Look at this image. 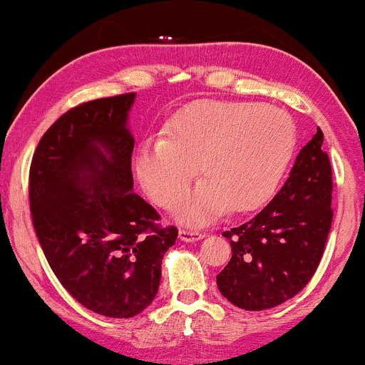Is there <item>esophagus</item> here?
<instances>
[{"mask_svg": "<svg viewBox=\"0 0 365 365\" xmlns=\"http://www.w3.org/2000/svg\"><path fill=\"white\" fill-rule=\"evenodd\" d=\"M205 233L196 230H179V240L186 241V243H192V241H200L205 238Z\"/></svg>", "mask_w": 365, "mask_h": 365, "instance_id": "esophagus-1", "label": "esophagus"}]
</instances>
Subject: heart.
Listing matches in <instances>:
<instances>
[{"label":"heart","instance_id":"obj_1","mask_svg":"<svg viewBox=\"0 0 365 365\" xmlns=\"http://www.w3.org/2000/svg\"><path fill=\"white\" fill-rule=\"evenodd\" d=\"M297 132L290 115L252 102H201L165 125L164 137L139 145L134 165L142 187L159 206L182 195L200 165L203 181L174 206L182 223L202 225L228 210L246 212L269 200L280 184Z\"/></svg>","mask_w":365,"mask_h":365}]
</instances>
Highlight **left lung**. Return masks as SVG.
<instances>
[{
  "label": "left lung",
  "mask_w": 365,
  "mask_h": 365,
  "mask_svg": "<svg viewBox=\"0 0 365 365\" xmlns=\"http://www.w3.org/2000/svg\"><path fill=\"white\" fill-rule=\"evenodd\" d=\"M317 134L297 155L277 196L238 228L225 231L231 259L216 277L221 295L243 310L273 309L314 277L332 225V169Z\"/></svg>",
  "instance_id": "8db88e82"
}]
</instances>
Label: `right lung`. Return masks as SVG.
I'll return each mask as SVG.
<instances>
[{"instance_id": "1", "label": "right lung", "mask_w": 365, "mask_h": 365, "mask_svg": "<svg viewBox=\"0 0 365 365\" xmlns=\"http://www.w3.org/2000/svg\"><path fill=\"white\" fill-rule=\"evenodd\" d=\"M135 93L72 108L45 132L30 168V211L38 241L61 285L85 309L130 319L153 304L174 226L135 194Z\"/></svg>"}]
</instances>
